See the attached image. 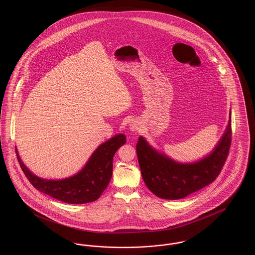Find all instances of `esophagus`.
I'll return each mask as SVG.
<instances>
[{
    "instance_id": "1",
    "label": "esophagus",
    "mask_w": 255,
    "mask_h": 255,
    "mask_svg": "<svg viewBox=\"0 0 255 255\" xmlns=\"http://www.w3.org/2000/svg\"><path fill=\"white\" fill-rule=\"evenodd\" d=\"M139 128H140V126H139L138 122H131V124H130V129H131V131H138Z\"/></svg>"
}]
</instances>
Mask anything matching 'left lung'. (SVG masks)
Wrapping results in <instances>:
<instances>
[{
	"label": "left lung",
	"mask_w": 255,
	"mask_h": 255,
	"mask_svg": "<svg viewBox=\"0 0 255 255\" xmlns=\"http://www.w3.org/2000/svg\"><path fill=\"white\" fill-rule=\"evenodd\" d=\"M231 116L226 133L212 154L192 164H181L162 156L140 136L136 155L148 189L161 199L178 200L214 182L223 169L231 145Z\"/></svg>",
	"instance_id": "obj_1"
}]
</instances>
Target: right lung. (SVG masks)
Here are the masks:
<instances>
[{"instance_id": "add662e5", "label": "right lung", "mask_w": 255, "mask_h": 255, "mask_svg": "<svg viewBox=\"0 0 255 255\" xmlns=\"http://www.w3.org/2000/svg\"><path fill=\"white\" fill-rule=\"evenodd\" d=\"M125 142V134L112 137L97 148L78 174L60 181L38 178L24 166L17 151L16 155L24 176L37 190L67 204H87L97 200L107 188L113 173V158Z\"/></svg>"}]
</instances>
